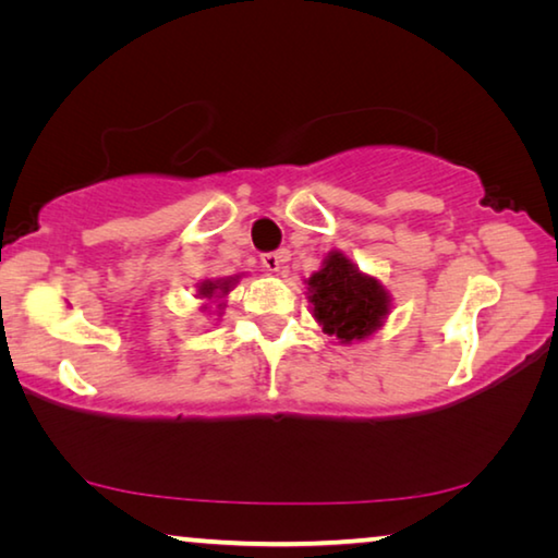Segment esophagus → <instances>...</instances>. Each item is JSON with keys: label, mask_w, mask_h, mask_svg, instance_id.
Here are the masks:
<instances>
[{"label": "esophagus", "mask_w": 558, "mask_h": 558, "mask_svg": "<svg viewBox=\"0 0 558 558\" xmlns=\"http://www.w3.org/2000/svg\"><path fill=\"white\" fill-rule=\"evenodd\" d=\"M282 260H286V251H268V253H263V256H260L263 268H266L268 272H278Z\"/></svg>", "instance_id": "1"}]
</instances>
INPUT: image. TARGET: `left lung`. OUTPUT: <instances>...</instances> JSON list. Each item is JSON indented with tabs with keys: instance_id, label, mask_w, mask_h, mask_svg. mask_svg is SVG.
Segmentation results:
<instances>
[{
	"instance_id": "obj_1",
	"label": "left lung",
	"mask_w": 558,
	"mask_h": 558,
	"mask_svg": "<svg viewBox=\"0 0 558 558\" xmlns=\"http://www.w3.org/2000/svg\"><path fill=\"white\" fill-rule=\"evenodd\" d=\"M307 286L315 319L342 342L369 337L389 313V298L379 280L362 276L342 253H332Z\"/></svg>"
}]
</instances>
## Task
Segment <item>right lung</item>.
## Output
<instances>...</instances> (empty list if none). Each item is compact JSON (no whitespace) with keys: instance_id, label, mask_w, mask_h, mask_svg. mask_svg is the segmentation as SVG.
Wrapping results in <instances>:
<instances>
[{"instance_id":"right-lung-1","label":"right lung","mask_w":558,"mask_h":558,"mask_svg":"<svg viewBox=\"0 0 558 558\" xmlns=\"http://www.w3.org/2000/svg\"><path fill=\"white\" fill-rule=\"evenodd\" d=\"M231 282L233 280H219V282H204V286H202V295L204 298H214V292L216 290H221V295H223V292H229V288H231Z\"/></svg>"}]
</instances>
